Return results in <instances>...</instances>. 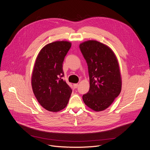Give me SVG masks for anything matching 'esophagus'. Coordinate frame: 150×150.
<instances>
[{
  "instance_id": "obj_1",
  "label": "esophagus",
  "mask_w": 150,
  "mask_h": 150,
  "mask_svg": "<svg viewBox=\"0 0 150 150\" xmlns=\"http://www.w3.org/2000/svg\"><path fill=\"white\" fill-rule=\"evenodd\" d=\"M73 86H74V87L75 88H77L79 87V84H74Z\"/></svg>"
}]
</instances>
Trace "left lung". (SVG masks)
I'll use <instances>...</instances> for the list:
<instances>
[{
	"label": "left lung",
	"mask_w": 150,
	"mask_h": 150,
	"mask_svg": "<svg viewBox=\"0 0 150 150\" xmlns=\"http://www.w3.org/2000/svg\"><path fill=\"white\" fill-rule=\"evenodd\" d=\"M80 51L88 70L90 89L83 96L86 105L95 111L108 108L121 90L117 59L107 46L96 40L81 43Z\"/></svg>",
	"instance_id": "left-lung-1"
}]
</instances>
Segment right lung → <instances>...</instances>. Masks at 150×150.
I'll return each mask as SVG.
<instances>
[{
	"label": "right lung",
	"mask_w": 150,
	"mask_h": 150,
	"mask_svg": "<svg viewBox=\"0 0 150 150\" xmlns=\"http://www.w3.org/2000/svg\"><path fill=\"white\" fill-rule=\"evenodd\" d=\"M71 46L67 41L49 43L36 58L32 76V89L40 104L49 111L64 108L71 96V87L62 79L63 63Z\"/></svg>",
	"instance_id": "right-lung-1"
}]
</instances>
